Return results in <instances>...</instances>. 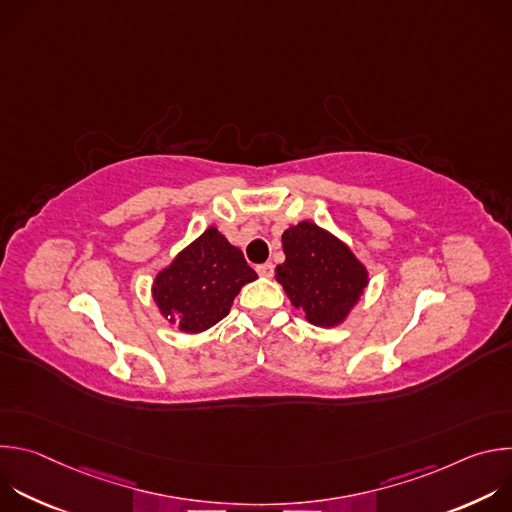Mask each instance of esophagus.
<instances>
[{
  "mask_svg": "<svg viewBox=\"0 0 512 512\" xmlns=\"http://www.w3.org/2000/svg\"><path fill=\"white\" fill-rule=\"evenodd\" d=\"M255 269H257V273H259L261 277H271V275H273V263H261V265H257Z\"/></svg>",
  "mask_w": 512,
  "mask_h": 512,
  "instance_id": "34e87169",
  "label": "esophagus"
}]
</instances>
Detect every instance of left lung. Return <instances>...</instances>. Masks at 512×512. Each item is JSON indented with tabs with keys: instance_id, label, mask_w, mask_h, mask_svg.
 Segmentation results:
<instances>
[{
	"instance_id": "left-lung-1",
	"label": "left lung",
	"mask_w": 512,
	"mask_h": 512,
	"mask_svg": "<svg viewBox=\"0 0 512 512\" xmlns=\"http://www.w3.org/2000/svg\"><path fill=\"white\" fill-rule=\"evenodd\" d=\"M281 241L285 261L275 277L291 304L316 326L340 324L369 283L367 269L344 243L308 221L289 227Z\"/></svg>"
}]
</instances>
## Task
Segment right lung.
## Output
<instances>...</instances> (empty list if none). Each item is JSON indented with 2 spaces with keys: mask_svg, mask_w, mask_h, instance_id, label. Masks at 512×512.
<instances>
[{
  "mask_svg": "<svg viewBox=\"0 0 512 512\" xmlns=\"http://www.w3.org/2000/svg\"><path fill=\"white\" fill-rule=\"evenodd\" d=\"M257 279L241 249L214 227L158 273L154 298L160 312L182 332H202L223 320L241 287Z\"/></svg>",
  "mask_w": 512,
  "mask_h": 512,
  "instance_id": "1",
  "label": "right lung"
}]
</instances>
